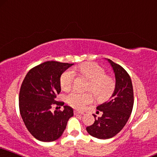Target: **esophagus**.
<instances>
[{
	"label": "esophagus",
	"instance_id": "esophagus-1",
	"mask_svg": "<svg viewBox=\"0 0 157 157\" xmlns=\"http://www.w3.org/2000/svg\"><path fill=\"white\" fill-rule=\"evenodd\" d=\"M74 114L75 115H83V112H80V111H74Z\"/></svg>",
	"mask_w": 157,
	"mask_h": 157
}]
</instances>
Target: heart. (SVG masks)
I'll list each match as a JSON object with an SVG mask.
<instances>
[{
  "instance_id": "obj_1",
  "label": "heart",
  "mask_w": 157,
  "mask_h": 157,
  "mask_svg": "<svg viewBox=\"0 0 157 157\" xmlns=\"http://www.w3.org/2000/svg\"><path fill=\"white\" fill-rule=\"evenodd\" d=\"M78 71L91 81L89 90L91 91L99 101L107 99L112 94L115 88V81L111 77L105 75V71L100 66L94 63H87L81 65ZM76 73L69 69L61 75L60 86L63 90L68 91L73 86ZM90 94H83L74 91L67 97V101L71 107L77 109H83L92 101Z\"/></svg>"
}]
</instances>
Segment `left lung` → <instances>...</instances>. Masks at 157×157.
I'll list each match as a JSON object with an SVG mask.
<instances>
[{
	"label": "left lung",
	"mask_w": 157,
	"mask_h": 157,
	"mask_svg": "<svg viewBox=\"0 0 157 157\" xmlns=\"http://www.w3.org/2000/svg\"><path fill=\"white\" fill-rule=\"evenodd\" d=\"M115 78V89L108 101L97 106L102 113L101 117L96 119L94 123L86 128L89 135L99 139H108L117 135L125 125L133 107V89L131 78L126 71L120 65L109 59Z\"/></svg>",
	"instance_id": "8db88e82"
}]
</instances>
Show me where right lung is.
<instances>
[{"instance_id":"add662e5","label":"right lung","mask_w":157,"mask_h":157,"mask_svg":"<svg viewBox=\"0 0 157 157\" xmlns=\"http://www.w3.org/2000/svg\"><path fill=\"white\" fill-rule=\"evenodd\" d=\"M74 63L47 61L31 69L26 75L19 92V110L29 133L40 141L51 142L62 136L74 109L63 106V111H51L60 92V76Z\"/></svg>"}]
</instances>
